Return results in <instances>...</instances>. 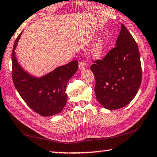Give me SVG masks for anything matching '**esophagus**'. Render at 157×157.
<instances>
[{"label": "esophagus", "mask_w": 157, "mask_h": 157, "mask_svg": "<svg viewBox=\"0 0 157 157\" xmlns=\"http://www.w3.org/2000/svg\"><path fill=\"white\" fill-rule=\"evenodd\" d=\"M78 68L80 70H83L86 69V63L83 61H81L78 63Z\"/></svg>", "instance_id": "1"}]
</instances>
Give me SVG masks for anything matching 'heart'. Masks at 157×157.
Masks as SVG:
<instances>
[{"instance_id":"heart-1","label":"heart","mask_w":157,"mask_h":157,"mask_svg":"<svg viewBox=\"0 0 157 157\" xmlns=\"http://www.w3.org/2000/svg\"><path fill=\"white\" fill-rule=\"evenodd\" d=\"M104 49H105V42L103 40L101 39L94 44L92 49V54H94V56L98 57L103 54Z\"/></svg>"}]
</instances>
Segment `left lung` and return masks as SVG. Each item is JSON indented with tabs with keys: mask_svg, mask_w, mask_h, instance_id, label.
Segmentation results:
<instances>
[{
	"mask_svg": "<svg viewBox=\"0 0 157 157\" xmlns=\"http://www.w3.org/2000/svg\"><path fill=\"white\" fill-rule=\"evenodd\" d=\"M90 69L95 78L96 98L104 108H123L137 94L142 81L140 52L135 40L123 24L115 47Z\"/></svg>",
	"mask_w": 157,
	"mask_h": 157,
	"instance_id": "1",
	"label": "left lung"
}]
</instances>
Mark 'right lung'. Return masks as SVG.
Returning a JSON list of instances; mask_svg holds the SVG:
<instances>
[{"instance_id":"add662e5","label":"right lung","mask_w":157,"mask_h":157,"mask_svg":"<svg viewBox=\"0 0 157 157\" xmlns=\"http://www.w3.org/2000/svg\"><path fill=\"white\" fill-rule=\"evenodd\" d=\"M22 33L13 45L12 76L14 86L32 110L44 117L62 112L67 101L68 81L78 70V61L56 68L42 77H36L23 69L15 56V49Z\"/></svg>"}]
</instances>
